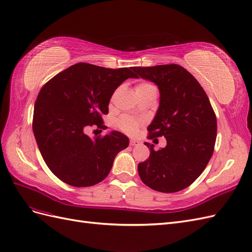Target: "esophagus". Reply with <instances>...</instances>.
I'll list each match as a JSON object with an SVG mask.
<instances>
[{
    "instance_id": "34e87169",
    "label": "esophagus",
    "mask_w": 252,
    "mask_h": 252,
    "mask_svg": "<svg viewBox=\"0 0 252 252\" xmlns=\"http://www.w3.org/2000/svg\"><path fill=\"white\" fill-rule=\"evenodd\" d=\"M140 143H141V142H140L138 139H131V140H130V145L133 146V147H137V146L140 145Z\"/></svg>"
}]
</instances>
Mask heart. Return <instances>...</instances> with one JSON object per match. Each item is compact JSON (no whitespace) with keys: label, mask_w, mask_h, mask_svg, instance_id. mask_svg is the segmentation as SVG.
Wrapping results in <instances>:
<instances>
[{"label":"heart","mask_w":252,"mask_h":252,"mask_svg":"<svg viewBox=\"0 0 252 252\" xmlns=\"http://www.w3.org/2000/svg\"><path fill=\"white\" fill-rule=\"evenodd\" d=\"M152 90H156L155 86L153 84H151L149 82H140L137 85H136V93H145V92H149ZM140 120L135 119L131 116H122L121 118H119L117 126L124 132L127 133V134H134L137 131V128L140 125Z\"/></svg>","instance_id":"b5f03b06"}]
</instances>
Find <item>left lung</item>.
<instances>
[{
    "instance_id": "left-lung-1",
    "label": "left lung",
    "mask_w": 252,
    "mask_h": 252,
    "mask_svg": "<svg viewBox=\"0 0 252 252\" xmlns=\"http://www.w3.org/2000/svg\"><path fill=\"white\" fill-rule=\"evenodd\" d=\"M136 77L154 82L160 93L159 107L148 126L149 139L164 136L166 148L150 150L138 163V174L151 189L173 193L189 187L203 173L213 154L217 116L204 89L177 64L133 67Z\"/></svg>"
}]
</instances>
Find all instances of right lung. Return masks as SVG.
Instances as JSON below:
<instances>
[{
  "instance_id": "add662e5",
  "label": "right lung",
  "mask_w": 252,
  "mask_h": 252,
  "mask_svg": "<svg viewBox=\"0 0 252 252\" xmlns=\"http://www.w3.org/2000/svg\"><path fill=\"white\" fill-rule=\"evenodd\" d=\"M133 67L105 68L77 63L50 79L34 103L32 130L49 170L74 187L94 186L109 175L115 157L128 146V138L113 131L91 138L86 126L106 128L102 115L109 113L113 93Z\"/></svg>"
}]
</instances>
